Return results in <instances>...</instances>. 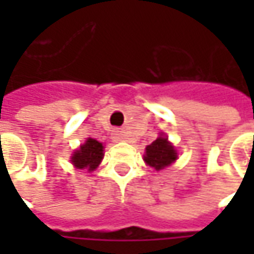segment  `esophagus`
Returning a JSON list of instances; mask_svg holds the SVG:
<instances>
[{
  "instance_id": "34e87169",
  "label": "esophagus",
  "mask_w": 254,
  "mask_h": 254,
  "mask_svg": "<svg viewBox=\"0 0 254 254\" xmlns=\"http://www.w3.org/2000/svg\"><path fill=\"white\" fill-rule=\"evenodd\" d=\"M116 135H117V138H119V137H120V135H119V134H116Z\"/></svg>"
}]
</instances>
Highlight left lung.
<instances>
[{"instance_id":"left-lung-1","label":"left lung","mask_w":254,"mask_h":254,"mask_svg":"<svg viewBox=\"0 0 254 254\" xmlns=\"http://www.w3.org/2000/svg\"><path fill=\"white\" fill-rule=\"evenodd\" d=\"M177 160V151L165 137H158L145 148L144 161L157 171L168 167Z\"/></svg>"}]
</instances>
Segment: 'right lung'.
Listing matches in <instances>:
<instances>
[{
  "instance_id": "add662e5",
  "label": "right lung",
  "mask_w": 254,
  "mask_h": 254,
  "mask_svg": "<svg viewBox=\"0 0 254 254\" xmlns=\"http://www.w3.org/2000/svg\"><path fill=\"white\" fill-rule=\"evenodd\" d=\"M103 144L94 138H89L80 147V150L74 152L72 157V162L77 168H87L93 171L99 167V164L103 160Z\"/></svg>"
}]
</instances>
